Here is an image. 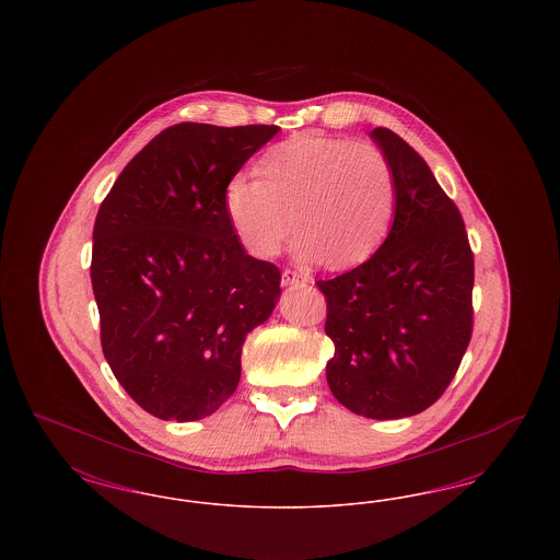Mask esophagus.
<instances>
[{"label": "esophagus", "instance_id": "1", "mask_svg": "<svg viewBox=\"0 0 560 560\" xmlns=\"http://www.w3.org/2000/svg\"><path fill=\"white\" fill-rule=\"evenodd\" d=\"M304 283H308V279H306L304 275L295 272V270H292V268H285V270L281 272V285H283V288H292V285H304Z\"/></svg>", "mask_w": 560, "mask_h": 560}]
</instances>
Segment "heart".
<instances>
[{
    "instance_id": "b5f03b06",
    "label": "heart",
    "mask_w": 560,
    "mask_h": 560,
    "mask_svg": "<svg viewBox=\"0 0 560 560\" xmlns=\"http://www.w3.org/2000/svg\"><path fill=\"white\" fill-rule=\"evenodd\" d=\"M397 203V174L380 147L319 132L270 147L256 163V180L237 176L224 188L226 218L252 256H277L295 229L298 256L331 270L372 258Z\"/></svg>"
}]
</instances>
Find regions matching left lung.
Returning <instances> with one entry per match:
<instances>
[{
    "label": "left lung",
    "instance_id": "1",
    "mask_svg": "<svg viewBox=\"0 0 560 560\" xmlns=\"http://www.w3.org/2000/svg\"><path fill=\"white\" fill-rule=\"evenodd\" d=\"M372 138L397 174V215L368 262L317 281L336 348L325 373L352 413L399 420L445 393L470 345L475 256L427 161L388 128Z\"/></svg>",
    "mask_w": 560,
    "mask_h": 560
}]
</instances>
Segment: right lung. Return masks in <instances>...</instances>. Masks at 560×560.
I'll use <instances>...</instances> for the list:
<instances>
[{"label":"right lung","instance_id":"1","mask_svg":"<svg viewBox=\"0 0 560 560\" xmlns=\"http://www.w3.org/2000/svg\"><path fill=\"white\" fill-rule=\"evenodd\" d=\"M277 132L176 124L101 203L90 277L103 352L160 420L208 418L235 393L245 336L279 300V268L243 249L224 212V188Z\"/></svg>","mask_w":560,"mask_h":560}]
</instances>
